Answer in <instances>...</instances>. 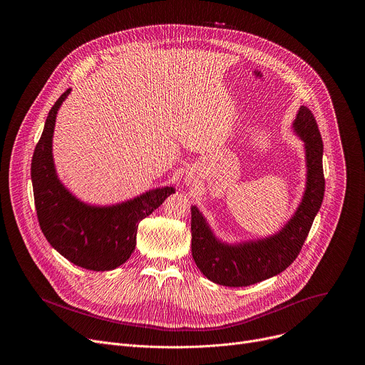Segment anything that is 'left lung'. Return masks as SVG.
I'll use <instances>...</instances> for the list:
<instances>
[{"label": "left lung", "instance_id": "8db88e82", "mask_svg": "<svg viewBox=\"0 0 365 365\" xmlns=\"http://www.w3.org/2000/svg\"><path fill=\"white\" fill-rule=\"evenodd\" d=\"M293 127L304 141L307 182L296 214L279 234L228 245L215 238L197 207H190L192 255L211 282L230 287L250 286L284 272L299 255L324 200V143L315 115L307 107H300Z\"/></svg>", "mask_w": 365, "mask_h": 365}]
</instances>
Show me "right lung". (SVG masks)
I'll use <instances>...</instances> for the list:
<instances>
[{
	"label": "right lung",
	"instance_id": "add662e5",
	"mask_svg": "<svg viewBox=\"0 0 365 365\" xmlns=\"http://www.w3.org/2000/svg\"><path fill=\"white\" fill-rule=\"evenodd\" d=\"M65 91L48 111L44 130L31 160V182L37 220L46 240L71 263L93 272L124 264L135 248L137 228L175 193L159 187L114 206H89L78 200L59 182L51 155L58 110L69 95Z\"/></svg>",
	"mask_w": 365,
	"mask_h": 365
}]
</instances>
